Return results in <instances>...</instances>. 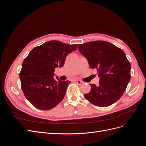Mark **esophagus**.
<instances>
[{
  "label": "esophagus",
  "mask_w": 146,
  "mask_h": 146,
  "mask_svg": "<svg viewBox=\"0 0 146 146\" xmlns=\"http://www.w3.org/2000/svg\"><path fill=\"white\" fill-rule=\"evenodd\" d=\"M75 83L76 84H77V85H80V86H81V85H83V84H84V83L83 82H82V81H80V80H75Z\"/></svg>",
  "instance_id": "1"
}]
</instances>
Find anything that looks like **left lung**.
<instances>
[{"instance_id": "1", "label": "left lung", "mask_w": 146, "mask_h": 146, "mask_svg": "<svg viewBox=\"0 0 146 146\" xmlns=\"http://www.w3.org/2000/svg\"><path fill=\"white\" fill-rule=\"evenodd\" d=\"M78 49L88 60L91 69L98 70L99 85L90 84L91 90L84 94L96 106L106 107L123 95L130 80L131 65L121 48L105 41L78 44Z\"/></svg>"}]
</instances>
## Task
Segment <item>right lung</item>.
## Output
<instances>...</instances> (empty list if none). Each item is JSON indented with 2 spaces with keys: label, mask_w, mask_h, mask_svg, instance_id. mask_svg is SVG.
Masks as SVG:
<instances>
[{
  "label": "right lung",
  "mask_w": 146,
  "mask_h": 146,
  "mask_svg": "<svg viewBox=\"0 0 146 146\" xmlns=\"http://www.w3.org/2000/svg\"><path fill=\"white\" fill-rule=\"evenodd\" d=\"M77 48V44L49 41L34 47L24 59L19 73L21 88L35 108L48 110L62 101L70 82L55 78V69L63 66L66 56Z\"/></svg>",
  "instance_id": "1"
}]
</instances>
